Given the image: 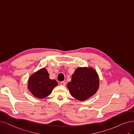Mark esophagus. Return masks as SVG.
I'll list each match as a JSON object with an SVG mask.
<instances>
[{
    "instance_id": "esophagus-1",
    "label": "esophagus",
    "mask_w": 134,
    "mask_h": 134,
    "mask_svg": "<svg viewBox=\"0 0 134 134\" xmlns=\"http://www.w3.org/2000/svg\"><path fill=\"white\" fill-rule=\"evenodd\" d=\"M60 85H62V86H66V83L63 82V81H62V82H60Z\"/></svg>"
}]
</instances>
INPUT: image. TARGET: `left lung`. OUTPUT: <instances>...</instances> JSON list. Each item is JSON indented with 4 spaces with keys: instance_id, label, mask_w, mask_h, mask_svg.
Returning a JSON list of instances; mask_svg holds the SVG:
<instances>
[{
    "instance_id": "obj_1",
    "label": "left lung",
    "mask_w": 134,
    "mask_h": 134,
    "mask_svg": "<svg viewBox=\"0 0 134 134\" xmlns=\"http://www.w3.org/2000/svg\"><path fill=\"white\" fill-rule=\"evenodd\" d=\"M99 80L95 70L91 67H79L72 75L67 87L73 97L84 101L97 92Z\"/></svg>"
}]
</instances>
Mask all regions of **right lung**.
Returning a JSON list of instances; mask_svg holds the SVG:
<instances>
[{
    "mask_svg": "<svg viewBox=\"0 0 134 134\" xmlns=\"http://www.w3.org/2000/svg\"><path fill=\"white\" fill-rule=\"evenodd\" d=\"M57 86L54 80H50L49 74L45 68L37 71L30 77L28 89L36 98L42 99L49 96L53 89Z\"/></svg>",
    "mask_w": 134,
    "mask_h": 134,
    "instance_id": "right-lung-1",
    "label": "right lung"
}]
</instances>
